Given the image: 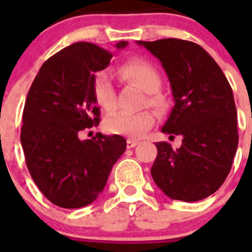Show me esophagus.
<instances>
[{
	"label": "esophagus",
	"mask_w": 252,
	"mask_h": 252,
	"mask_svg": "<svg viewBox=\"0 0 252 252\" xmlns=\"http://www.w3.org/2000/svg\"><path fill=\"white\" fill-rule=\"evenodd\" d=\"M139 144V140H135V139H126V147L128 149H133L136 145Z\"/></svg>",
	"instance_id": "34e87169"
}]
</instances>
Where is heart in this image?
<instances>
[{"label": "heart", "instance_id": "1", "mask_svg": "<svg viewBox=\"0 0 252 252\" xmlns=\"http://www.w3.org/2000/svg\"><path fill=\"white\" fill-rule=\"evenodd\" d=\"M119 74L126 80L135 84L147 94V105L156 111L162 112L167 108L166 98L158 93L161 88V77L156 68L149 62L133 60L124 63L119 69ZM93 95L96 103L106 112L116 108V91L110 73L101 70L94 75ZM155 123L151 111H141L138 113H113L105 121V129L114 135L139 138L146 133Z\"/></svg>", "mask_w": 252, "mask_h": 252}]
</instances>
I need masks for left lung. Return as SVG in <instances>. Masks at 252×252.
Instances as JSON below:
<instances>
[{
  "label": "left lung",
  "instance_id": "left-lung-1",
  "mask_svg": "<svg viewBox=\"0 0 252 252\" xmlns=\"http://www.w3.org/2000/svg\"><path fill=\"white\" fill-rule=\"evenodd\" d=\"M138 44L161 61L171 83L174 107L162 131L183 136L177 150L157 142L151 175L171 199L199 201L217 191L232 168L239 141L232 88L216 61L195 42Z\"/></svg>",
  "mask_w": 252,
  "mask_h": 252
}]
</instances>
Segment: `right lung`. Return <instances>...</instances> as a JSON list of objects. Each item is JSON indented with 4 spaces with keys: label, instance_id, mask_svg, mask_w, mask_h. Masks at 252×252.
<instances>
[{
    "label": "right lung",
    "instance_id": "right-lung-1",
    "mask_svg": "<svg viewBox=\"0 0 252 252\" xmlns=\"http://www.w3.org/2000/svg\"><path fill=\"white\" fill-rule=\"evenodd\" d=\"M119 41L117 48H124ZM112 53L90 42H75L50 57L32 81L20 131L30 175L53 205L79 208L102 192L112 167L126 151L123 136L81 141L79 134L98 126L93 95L94 73L110 64Z\"/></svg>",
    "mask_w": 252,
    "mask_h": 252
}]
</instances>
